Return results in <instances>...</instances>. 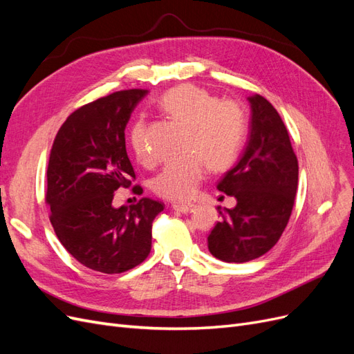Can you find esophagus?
Masks as SVG:
<instances>
[{"label":"esophagus","mask_w":354,"mask_h":354,"mask_svg":"<svg viewBox=\"0 0 354 354\" xmlns=\"http://www.w3.org/2000/svg\"><path fill=\"white\" fill-rule=\"evenodd\" d=\"M195 207H196L195 203H190V202H187V203H173V208L178 212H183V214L194 211Z\"/></svg>","instance_id":"obj_1"}]
</instances>
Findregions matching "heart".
Wrapping results in <instances>:
<instances>
[{
    "label": "heart",
    "instance_id": "obj_1",
    "mask_svg": "<svg viewBox=\"0 0 354 354\" xmlns=\"http://www.w3.org/2000/svg\"><path fill=\"white\" fill-rule=\"evenodd\" d=\"M160 106L176 121L189 127L186 152L195 156L167 164L153 178V190L169 201H186L196 194L205 176L203 160L211 169L220 171L238 158L246 131L245 112L239 103L218 100L195 85H180L169 90L160 99ZM130 143L140 162L151 160L143 122L133 125Z\"/></svg>",
    "mask_w": 354,
    "mask_h": 354
}]
</instances>
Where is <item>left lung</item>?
I'll return each instance as SVG.
<instances>
[{"label": "left lung", "mask_w": 354, "mask_h": 354, "mask_svg": "<svg viewBox=\"0 0 354 354\" xmlns=\"http://www.w3.org/2000/svg\"><path fill=\"white\" fill-rule=\"evenodd\" d=\"M251 106L248 142L217 189L236 199L218 209L221 220L208 236V250L226 263L259 259L279 241L291 217L298 185V160L282 118L263 95Z\"/></svg>", "instance_id": "obj_1"}]
</instances>
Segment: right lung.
I'll use <instances>...</instances> for the list:
<instances>
[{
    "label": "right lung",
    "mask_w": 354,
    "mask_h": 354,
    "mask_svg": "<svg viewBox=\"0 0 354 354\" xmlns=\"http://www.w3.org/2000/svg\"><path fill=\"white\" fill-rule=\"evenodd\" d=\"M147 93L116 91L82 106L60 127L50 152L46 201L53 229L73 259L100 273H122L143 263L152 223L164 211L151 198L130 208L112 203L115 192L136 177L125 127Z\"/></svg>",
    "instance_id": "right-lung-1"
}]
</instances>
